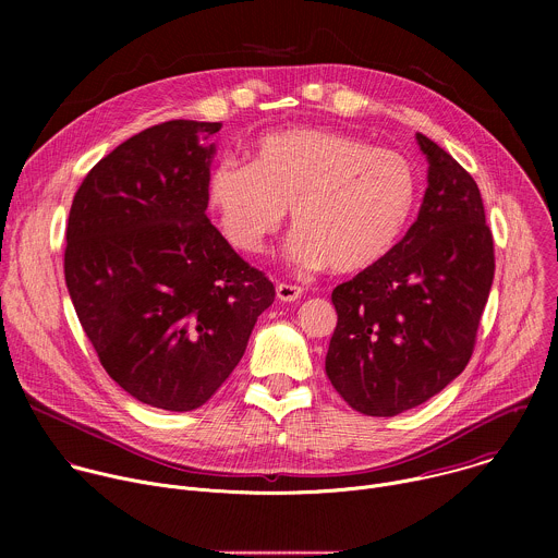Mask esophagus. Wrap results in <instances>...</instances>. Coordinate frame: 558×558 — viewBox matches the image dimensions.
<instances>
[{
	"label": "esophagus",
	"mask_w": 558,
	"mask_h": 558,
	"mask_svg": "<svg viewBox=\"0 0 558 558\" xmlns=\"http://www.w3.org/2000/svg\"><path fill=\"white\" fill-rule=\"evenodd\" d=\"M302 293H304V291H302V287H298V284L280 282V284L276 287V295H278V300H282V302H295Z\"/></svg>",
	"instance_id": "obj_1"
}]
</instances>
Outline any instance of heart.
Listing matches in <instances>:
<instances>
[{
	"label": "heart",
	"instance_id": "1",
	"mask_svg": "<svg viewBox=\"0 0 558 558\" xmlns=\"http://www.w3.org/2000/svg\"><path fill=\"white\" fill-rule=\"evenodd\" d=\"M417 196L404 154L325 128L269 132L254 143L250 163L225 156L207 177V203L233 250L263 252L291 209V258L333 274L381 263L404 235Z\"/></svg>",
	"mask_w": 558,
	"mask_h": 558
}]
</instances>
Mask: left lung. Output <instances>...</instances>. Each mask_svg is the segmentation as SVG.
<instances>
[{"mask_svg":"<svg viewBox=\"0 0 558 558\" xmlns=\"http://www.w3.org/2000/svg\"><path fill=\"white\" fill-rule=\"evenodd\" d=\"M417 220L375 267L333 289L327 375L357 413L392 417L446 388L470 362L495 243L474 179L435 141Z\"/></svg>","mask_w":558,"mask_h":558,"instance_id":"8db88e82","label":"left lung"}]
</instances>
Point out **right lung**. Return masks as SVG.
Wrapping results in <instances>:
<instances>
[{"instance_id": "add662e5", "label": "right lung", "mask_w": 558, "mask_h": 558, "mask_svg": "<svg viewBox=\"0 0 558 558\" xmlns=\"http://www.w3.org/2000/svg\"><path fill=\"white\" fill-rule=\"evenodd\" d=\"M218 130L177 119L134 134L78 185L65 227L68 293L101 366L163 411L209 400L276 298L205 214Z\"/></svg>"}]
</instances>
